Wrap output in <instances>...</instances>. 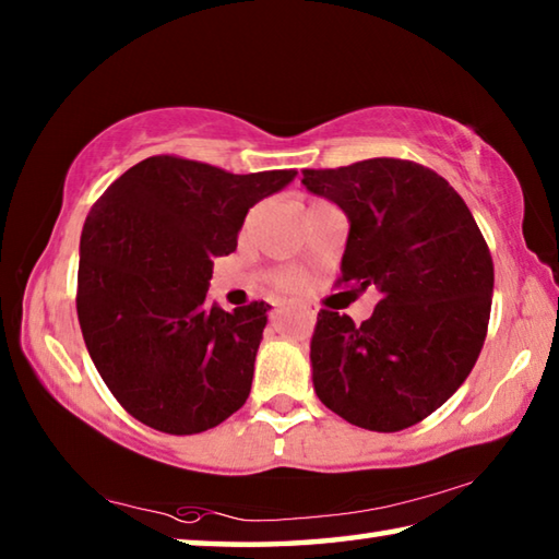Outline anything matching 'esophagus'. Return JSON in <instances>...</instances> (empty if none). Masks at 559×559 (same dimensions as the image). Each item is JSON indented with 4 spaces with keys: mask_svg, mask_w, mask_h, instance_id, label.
<instances>
[{
    "mask_svg": "<svg viewBox=\"0 0 559 559\" xmlns=\"http://www.w3.org/2000/svg\"><path fill=\"white\" fill-rule=\"evenodd\" d=\"M281 313H286V308H276V310H273V318H278ZM302 316H306L308 323H316V313H313V310L302 308Z\"/></svg>",
    "mask_w": 559,
    "mask_h": 559,
    "instance_id": "obj_1",
    "label": "esophagus"
}]
</instances>
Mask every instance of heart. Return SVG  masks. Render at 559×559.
I'll return each mask as SVG.
<instances>
[{
    "label": "heart",
    "mask_w": 559,
    "mask_h": 559,
    "mask_svg": "<svg viewBox=\"0 0 559 559\" xmlns=\"http://www.w3.org/2000/svg\"><path fill=\"white\" fill-rule=\"evenodd\" d=\"M273 281H276L278 288L293 290V288L300 286V273L298 271H278L276 276H273Z\"/></svg>",
    "instance_id": "b5f03b06"
}]
</instances>
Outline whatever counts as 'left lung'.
<instances>
[{
  "label": "left lung",
  "mask_w": 559,
  "mask_h": 559,
  "mask_svg": "<svg viewBox=\"0 0 559 559\" xmlns=\"http://www.w3.org/2000/svg\"><path fill=\"white\" fill-rule=\"evenodd\" d=\"M302 185L349 222L340 283L382 293L362 325L318 313V400L370 431L414 427L459 390L484 347L493 298L484 234L456 189L409 159L302 169Z\"/></svg>",
  "instance_id": "8db88e82"
}]
</instances>
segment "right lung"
I'll use <instances>...</instances> for the list:
<instances>
[{"mask_svg": "<svg viewBox=\"0 0 559 559\" xmlns=\"http://www.w3.org/2000/svg\"><path fill=\"white\" fill-rule=\"evenodd\" d=\"M296 169L231 175L147 157L93 204L81 234L75 310L88 355L122 409L157 431L216 427L249 400L269 302H206L214 259L246 214Z\"/></svg>", "mask_w": 559, "mask_h": 559, "instance_id": "obj_1", "label": "right lung"}]
</instances>
